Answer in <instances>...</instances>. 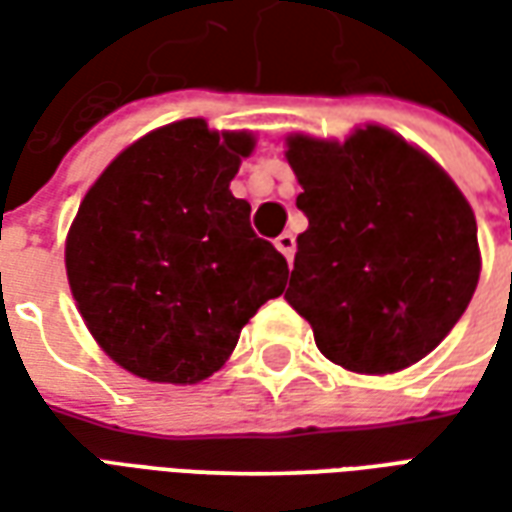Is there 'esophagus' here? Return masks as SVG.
I'll list each match as a JSON object with an SVG mask.
<instances>
[{"instance_id": "34e87169", "label": "esophagus", "mask_w": 512, "mask_h": 512, "mask_svg": "<svg viewBox=\"0 0 512 512\" xmlns=\"http://www.w3.org/2000/svg\"><path fill=\"white\" fill-rule=\"evenodd\" d=\"M274 246H277L279 252H282V255H285V260H293V255H296V238H293V235L290 233H282L277 238V241H274Z\"/></svg>"}]
</instances>
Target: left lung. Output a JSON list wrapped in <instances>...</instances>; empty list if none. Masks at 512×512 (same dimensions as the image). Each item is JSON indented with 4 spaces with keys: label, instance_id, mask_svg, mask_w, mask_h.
Returning <instances> with one entry per match:
<instances>
[{
    "label": "left lung",
    "instance_id": "obj_1",
    "mask_svg": "<svg viewBox=\"0 0 512 512\" xmlns=\"http://www.w3.org/2000/svg\"><path fill=\"white\" fill-rule=\"evenodd\" d=\"M310 227L285 299L326 359L384 376L428 356L480 279L472 205L444 169L389 128L345 142L288 136Z\"/></svg>",
    "mask_w": 512,
    "mask_h": 512
}]
</instances>
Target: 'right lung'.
<instances>
[{
  "mask_svg": "<svg viewBox=\"0 0 512 512\" xmlns=\"http://www.w3.org/2000/svg\"><path fill=\"white\" fill-rule=\"evenodd\" d=\"M249 131L189 117L150 131L84 194L65 271L109 359L156 384H197L230 359L249 318L288 282L230 191Z\"/></svg>",
  "mask_w": 512,
  "mask_h": 512,
  "instance_id": "right-lung-1",
  "label": "right lung"
}]
</instances>
